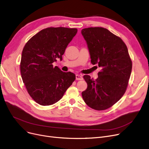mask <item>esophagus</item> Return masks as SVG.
Here are the masks:
<instances>
[{
  "label": "esophagus",
  "instance_id": "obj_1",
  "mask_svg": "<svg viewBox=\"0 0 149 149\" xmlns=\"http://www.w3.org/2000/svg\"><path fill=\"white\" fill-rule=\"evenodd\" d=\"M75 79L77 80H83V77L81 75H76Z\"/></svg>",
  "mask_w": 149,
  "mask_h": 149
}]
</instances>
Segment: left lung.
Masks as SVG:
<instances>
[{"label":"left lung","mask_w":149,"mask_h":149,"mask_svg":"<svg viewBox=\"0 0 149 149\" xmlns=\"http://www.w3.org/2000/svg\"><path fill=\"white\" fill-rule=\"evenodd\" d=\"M93 64L102 69L96 80L85 75L87 89L82 92L86 104L96 110H104L118 102L124 94L132 72V62L121 39L103 27L83 29Z\"/></svg>","instance_id":"obj_1"}]
</instances>
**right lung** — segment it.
<instances>
[{
  "instance_id": "obj_1",
  "label": "right lung",
  "mask_w": 149,
  "mask_h": 149,
  "mask_svg": "<svg viewBox=\"0 0 149 149\" xmlns=\"http://www.w3.org/2000/svg\"><path fill=\"white\" fill-rule=\"evenodd\" d=\"M77 32V29L49 27L39 31L25 44L20 64L28 93L38 104L50 105L59 101L75 80L52 63L62 55Z\"/></svg>"
}]
</instances>
